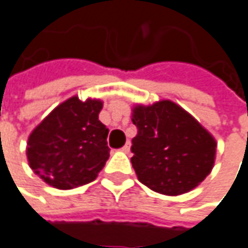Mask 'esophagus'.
I'll return each mask as SVG.
<instances>
[{
  "instance_id": "esophagus-1",
  "label": "esophagus",
  "mask_w": 248,
  "mask_h": 248,
  "mask_svg": "<svg viewBox=\"0 0 248 248\" xmlns=\"http://www.w3.org/2000/svg\"><path fill=\"white\" fill-rule=\"evenodd\" d=\"M122 152H124V154H129L130 152V142H126V145L122 148Z\"/></svg>"
}]
</instances>
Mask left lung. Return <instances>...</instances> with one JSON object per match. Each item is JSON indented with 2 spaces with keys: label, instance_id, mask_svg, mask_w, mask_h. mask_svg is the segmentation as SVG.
<instances>
[{
  "label": "left lung",
  "instance_id": "obj_1",
  "mask_svg": "<svg viewBox=\"0 0 248 248\" xmlns=\"http://www.w3.org/2000/svg\"><path fill=\"white\" fill-rule=\"evenodd\" d=\"M132 122V167L138 179L155 192L181 195L211 172L217 142L186 110L171 100L136 105Z\"/></svg>",
  "mask_w": 248,
  "mask_h": 248
}]
</instances>
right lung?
<instances>
[{
    "mask_svg": "<svg viewBox=\"0 0 248 248\" xmlns=\"http://www.w3.org/2000/svg\"><path fill=\"white\" fill-rule=\"evenodd\" d=\"M103 102L77 96L60 103L28 136L30 168L46 184L72 189L96 179L109 159V129L99 121Z\"/></svg>",
    "mask_w": 248,
    "mask_h": 248,
    "instance_id": "add662e5",
    "label": "right lung"
}]
</instances>
